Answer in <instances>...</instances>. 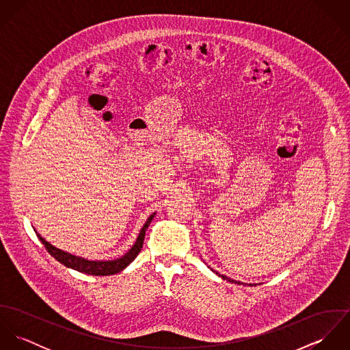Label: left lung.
<instances>
[{
	"mask_svg": "<svg viewBox=\"0 0 350 350\" xmlns=\"http://www.w3.org/2000/svg\"><path fill=\"white\" fill-rule=\"evenodd\" d=\"M213 272H215V275H218L219 278H222L224 280H228V282H230V283H234V284H243L241 282H237V280H233V279H230V278H228V276H225V275H221V273H218L217 271H214V269H211ZM250 286H254V284H250Z\"/></svg>",
	"mask_w": 350,
	"mask_h": 350,
	"instance_id": "obj_1",
	"label": "left lung"
}]
</instances>
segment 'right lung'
Listing matches in <instances>:
<instances>
[{"label":"right lung","mask_w":350,"mask_h":350,"mask_svg":"<svg viewBox=\"0 0 350 350\" xmlns=\"http://www.w3.org/2000/svg\"><path fill=\"white\" fill-rule=\"evenodd\" d=\"M156 213L150 214L147 219V222L144 224V226L142 228L135 244L132 245V248L128 250L124 256L114 258V260H89V258H83L75 254H71L68 252L59 250L56 247H53L49 241H46L36 230V234L39 237V240L43 243V245L46 247V250H49L51 256L57 260L60 264H63L67 268L75 269L78 272L82 273H88V275H93V276H107V275H114L121 272L122 269H125L140 253V250L143 248V243H144V237H146V230L150 226V221L153 219Z\"/></svg>","instance_id":"1"}]
</instances>
